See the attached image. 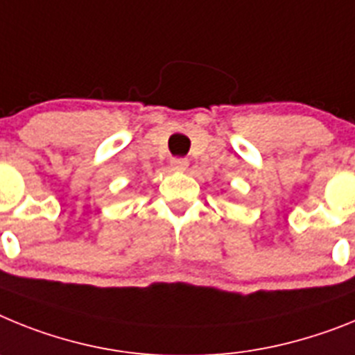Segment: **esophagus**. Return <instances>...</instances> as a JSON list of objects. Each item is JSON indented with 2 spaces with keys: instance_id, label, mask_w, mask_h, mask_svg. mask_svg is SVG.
<instances>
[{
  "instance_id": "obj_1",
  "label": "esophagus",
  "mask_w": 355,
  "mask_h": 355,
  "mask_svg": "<svg viewBox=\"0 0 355 355\" xmlns=\"http://www.w3.org/2000/svg\"><path fill=\"white\" fill-rule=\"evenodd\" d=\"M187 166H189V160L184 159V157H173V159H171V168H173V169L184 171Z\"/></svg>"
}]
</instances>
